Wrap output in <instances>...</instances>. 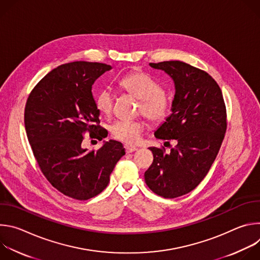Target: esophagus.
I'll return each instance as SVG.
<instances>
[{"instance_id": "esophagus-1", "label": "esophagus", "mask_w": 260, "mask_h": 260, "mask_svg": "<svg viewBox=\"0 0 260 260\" xmlns=\"http://www.w3.org/2000/svg\"><path fill=\"white\" fill-rule=\"evenodd\" d=\"M124 149H125V152L126 153H132V152H135L138 150V148L135 147V146H131V145H125L124 146Z\"/></svg>"}]
</instances>
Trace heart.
Masks as SVG:
<instances>
[{"instance_id":"b5f03b06","label":"heart","mask_w":260,"mask_h":260,"mask_svg":"<svg viewBox=\"0 0 260 260\" xmlns=\"http://www.w3.org/2000/svg\"><path fill=\"white\" fill-rule=\"evenodd\" d=\"M119 86L140 100L139 112L148 120L156 123L165 120L171 110V101L165 93L162 86L145 73H132L119 81ZM114 95L105 88L95 96V106L104 115H109L113 109ZM144 123L141 120H118L111 126L112 136L127 144L138 142L143 132Z\"/></svg>"}]
</instances>
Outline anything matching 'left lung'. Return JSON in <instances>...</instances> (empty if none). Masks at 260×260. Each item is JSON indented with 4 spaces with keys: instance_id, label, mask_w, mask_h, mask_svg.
Returning a JSON list of instances; mask_svg holds the SVG:
<instances>
[{
    "instance_id": "left-lung-1",
    "label": "left lung",
    "mask_w": 260,
    "mask_h": 260,
    "mask_svg": "<svg viewBox=\"0 0 260 260\" xmlns=\"http://www.w3.org/2000/svg\"><path fill=\"white\" fill-rule=\"evenodd\" d=\"M149 66L174 81L172 113L154 136L175 140L176 146L169 153L149 147L153 162L144 177L154 193L174 199L193 190L210 171L226 132V109L219 85L205 71L179 60Z\"/></svg>"
}]
</instances>
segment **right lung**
<instances>
[{"label": "right lung", "mask_w": 260, "mask_h": 260, "mask_svg": "<svg viewBox=\"0 0 260 260\" xmlns=\"http://www.w3.org/2000/svg\"><path fill=\"white\" fill-rule=\"evenodd\" d=\"M112 67L74 61L53 69L31 90L24 109V125L35 158L53 187L67 197L85 201L101 193L125 154L122 144L104 141L99 150L82 147L83 134L101 141L107 135L91 89Z\"/></svg>", "instance_id": "obj_1"}]
</instances>
